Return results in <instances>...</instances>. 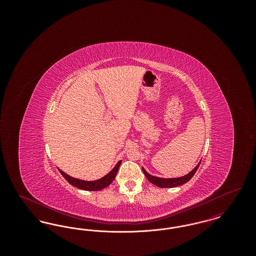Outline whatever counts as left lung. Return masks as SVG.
Here are the masks:
<instances>
[{"label":"left lung","instance_id":"1","mask_svg":"<svg viewBox=\"0 0 256 256\" xmlns=\"http://www.w3.org/2000/svg\"><path fill=\"white\" fill-rule=\"evenodd\" d=\"M200 161L198 163V165L188 174H186L184 176H180V178H158V176H154L150 174L148 172H146V170L144 168H142V170H143L144 174L146 176V178L150 182L152 183V184H154V185H156L158 187H161V188H172V187L180 186V185H182L184 183L189 182L193 178V176L195 174L200 164Z\"/></svg>","mask_w":256,"mask_h":256}]
</instances>
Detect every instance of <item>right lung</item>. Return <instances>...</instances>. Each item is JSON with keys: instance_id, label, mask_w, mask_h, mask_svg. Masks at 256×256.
<instances>
[{"instance_id": "right-lung-1", "label": "right lung", "mask_w": 256, "mask_h": 256, "mask_svg": "<svg viewBox=\"0 0 256 256\" xmlns=\"http://www.w3.org/2000/svg\"><path fill=\"white\" fill-rule=\"evenodd\" d=\"M121 160L116 164V166L110 170V172L104 176V178L98 180H94V182H86V180H78V178H72L70 176H68L67 174H65L63 170H61L60 169H58V170L60 172L61 174L64 176V178L70 183L71 185H73L74 187L78 188V189H82V190H86V191H100L106 187H108L110 185V183L112 182L117 174V172L118 169L121 165Z\"/></svg>"}]
</instances>
